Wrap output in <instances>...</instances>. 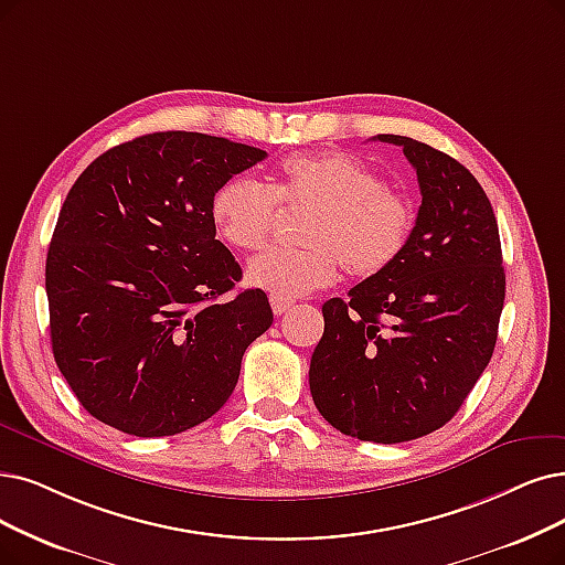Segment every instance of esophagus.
I'll return each mask as SVG.
<instances>
[{
	"mask_svg": "<svg viewBox=\"0 0 565 565\" xmlns=\"http://www.w3.org/2000/svg\"><path fill=\"white\" fill-rule=\"evenodd\" d=\"M291 306H295V301H285V299L270 297V308H274V312H276V315H285Z\"/></svg>",
	"mask_w": 565,
	"mask_h": 565,
	"instance_id": "34e87169",
	"label": "esophagus"
}]
</instances>
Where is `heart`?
Returning <instances> with one entry per match:
<instances>
[{
    "label": "heart",
    "instance_id": "heart-1",
    "mask_svg": "<svg viewBox=\"0 0 565 565\" xmlns=\"http://www.w3.org/2000/svg\"><path fill=\"white\" fill-rule=\"evenodd\" d=\"M278 206L308 213L299 230L306 247L253 257L245 278L285 301L329 287L341 268L359 280L385 274L415 227L411 201L345 152L289 157L268 185L253 178L224 180L211 199V220L224 243L257 250L274 232Z\"/></svg>",
    "mask_w": 565,
    "mask_h": 565
}]
</instances>
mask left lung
<instances>
[{"label": "left lung", "mask_w": 565, "mask_h": 565, "mask_svg": "<svg viewBox=\"0 0 565 565\" xmlns=\"http://www.w3.org/2000/svg\"><path fill=\"white\" fill-rule=\"evenodd\" d=\"M417 171L422 206L403 255L322 306L310 394L338 431L405 443L457 415L493 354L505 270L493 209L455 157L377 134Z\"/></svg>", "instance_id": "8db88e82"}]
</instances>
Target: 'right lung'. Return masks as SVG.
<instances>
[{
    "mask_svg": "<svg viewBox=\"0 0 565 565\" xmlns=\"http://www.w3.org/2000/svg\"><path fill=\"white\" fill-rule=\"evenodd\" d=\"M264 150L154 131L106 150L66 194L46 257L51 345L83 408L139 438L183 434L232 396L270 322L215 238L211 199Z\"/></svg>",
    "mask_w": 565,
    "mask_h": 565,
    "instance_id": "right-lung-1",
    "label": "right lung"
}]
</instances>
